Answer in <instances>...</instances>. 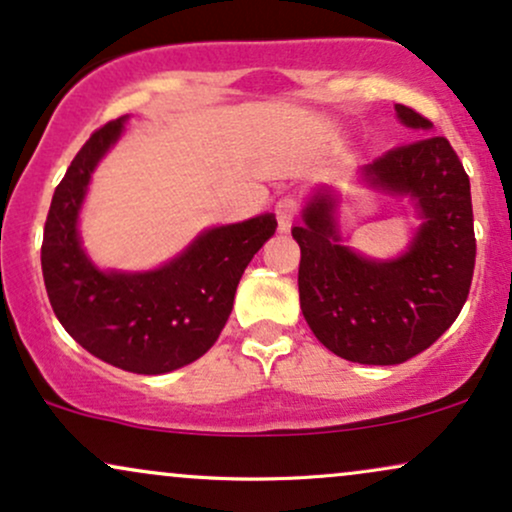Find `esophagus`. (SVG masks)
Here are the masks:
<instances>
[{
  "instance_id": "obj_1",
  "label": "esophagus",
  "mask_w": 512,
  "mask_h": 512,
  "mask_svg": "<svg viewBox=\"0 0 512 512\" xmlns=\"http://www.w3.org/2000/svg\"><path fill=\"white\" fill-rule=\"evenodd\" d=\"M274 214H276V223H279V231H289L293 219H296L298 214V199L293 195H286L281 197L279 202L274 204Z\"/></svg>"
}]
</instances>
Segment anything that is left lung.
<instances>
[{"mask_svg": "<svg viewBox=\"0 0 512 512\" xmlns=\"http://www.w3.org/2000/svg\"><path fill=\"white\" fill-rule=\"evenodd\" d=\"M402 125L431 120L395 105ZM375 190L414 199L421 226L397 260H368L342 245L330 192H320L293 226L301 245L298 293L310 330L332 354L366 366H395L428 349L460 315L477 257L469 175L445 137L390 149L361 168Z\"/></svg>", "mask_w": 512, "mask_h": 512, "instance_id": "8db88e82", "label": "left lung"}]
</instances>
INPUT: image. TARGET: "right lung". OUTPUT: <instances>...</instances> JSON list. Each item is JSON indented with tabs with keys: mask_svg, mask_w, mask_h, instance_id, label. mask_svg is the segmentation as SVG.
Masks as SVG:
<instances>
[{
	"mask_svg": "<svg viewBox=\"0 0 512 512\" xmlns=\"http://www.w3.org/2000/svg\"><path fill=\"white\" fill-rule=\"evenodd\" d=\"M125 120L91 134L57 185L40 248L52 310L88 354L129 373L158 375L197 361L233 310L238 281L274 236V214L216 226L154 272H101L79 240L91 173L120 139Z\"/></svg>",
	"mask_w": 512,
	"mask_h": 512,
	"instance_id": "add662e5",
	"label": "right lung"
}]
</instances>
